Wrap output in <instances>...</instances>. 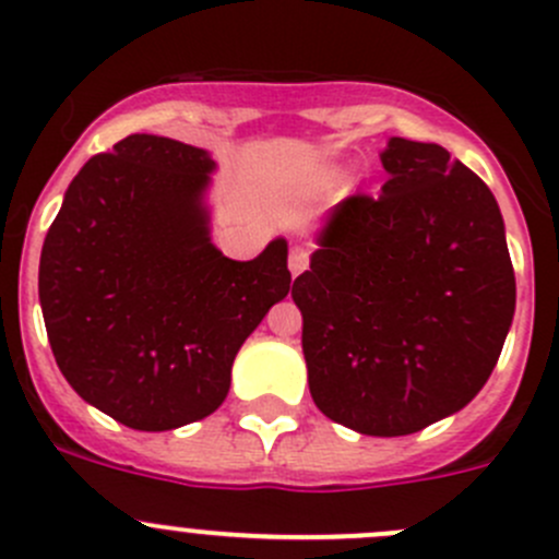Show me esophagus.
Masks as SVG:
<instances>
[{"label":"esophagus","mask_w":559,"mask_h":559,"mask_svg":"<svg viewBox=\"0 0 559 559\" xmlns=\"http://www.w3.org/2000/svg\"><path fill=\"white\" fill-rule=\"evenodd\" d=\"M306 267H308V248L295 246L289 253V273L297 278V275H300Z\"/></svg>","instance_id":"1"}]
</instances>
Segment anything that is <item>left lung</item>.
<instances>
[{
    "label": "left lung",
    "mask_w": 559,
    "mask_h": 559,
    "mask_svg": "<svg viewBox=\"0 0 559 559\" xmlns=\"http://www.w3.org/2000/svg\"><path fill=\"white\" fill-rule=\"evenodd\" d=\"M381 197H346L295 278L316 408L376 438L465 408L498 365L516 281L498 200L443 145L389 138Z\"/></svg>",
    "instance_id": "8db88e82"
}]
</instances>
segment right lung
I'll list each match as a JSON object with an SVG mask.
<instances>
[{"label":"right lung","mask_w":559,"mask_h":559,"mask_svg":"<svg viewBox=\"0 0 559 559\" xmlns=\"http://www.w3.org/2000/svg\"><path fill=\"white\" fill-rule=\"evenodd\" d=\"M216 162L129 134L81 167L39 253V306L59 370L121 425L165 432L211 416L246 337L289 295V243L238 262L211 240Z\"/></svg>","instance_id":"right-lung-1"}]
</instances>
